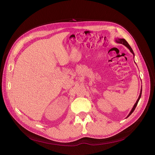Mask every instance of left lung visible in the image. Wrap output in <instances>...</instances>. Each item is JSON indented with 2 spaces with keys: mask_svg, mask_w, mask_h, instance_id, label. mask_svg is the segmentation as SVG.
Returning <instances> with one entry per match:
<instances>
[{
  "mask_svg": "<svg viewBox=\"0 0 155 155\" xmlns=\"http://www.w3.org/2000/svg\"><path fill=\"white\" fill-rule=\"evenodd\" d=\"M116 41H117V43H118L123 44V45H124V46H126L127 48H129V49L130 51L132 54H133V55L134 56V53L133 51H132V50L131 47H130V45H129V43L127 42V41H126L125 39H124V38H117V39H116ZM141 95H142V90H141V91H140V95H139V98H138L137 101H136V104H134V105L133 108H132V110L130 111V112L129 113V114L128 115V116H127V117H129V116L132 114V113L134 112V110H135V108H136V106H137V104H138V102H139V99H140V97H141Z\"/></svg>",
  "mask_w": 155,
  "mask_h": 155,
  "instance_id": "obj_1",
  "label": "left lung"
}]
</instances>
